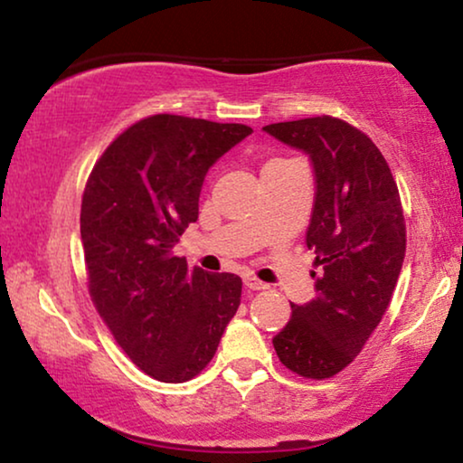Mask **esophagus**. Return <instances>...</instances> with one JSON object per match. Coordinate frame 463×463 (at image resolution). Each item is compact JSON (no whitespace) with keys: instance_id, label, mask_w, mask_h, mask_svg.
I'll use <instances>...</instances> for the list:
<instances>
[{"instance_id":"34e87169","label":"esophagus","mask_w":463,"mask_h":463,"mask_svg":"<svg viewBox=\"0 0 463 463\" xmlns=\"http://www.w3.org/2000/svg\"><path fill=\"white\" fill-rule=\"evenodd\" d=\"M244 284H246V288H250V290H265V288H269V284L257 280V278H252V276L244 278Z\"/></svg>"}]
</instances>
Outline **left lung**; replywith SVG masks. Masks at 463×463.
Instances as JSON below:
<instances>
[{
  "instance_id": "8db88e82",
  "label": "left lung",
  "mask_w": 463,
  "mask_h": 463,
  "mask_svg": "<svg viewBox=\"0 0 463 463\" xmlns=\"http://www.w3.org/2000/svg\"><path fill=\"white\" fill-rule=\"evenodd\" d=\"M299 149L314 168V208L306 232L316 252V299L290 303L274 339L280 363L325 379L345 369L382 322L401 276L407 232L390 166L364 132L337 118L263 126Z\"/></svg>"
}]
</instances>
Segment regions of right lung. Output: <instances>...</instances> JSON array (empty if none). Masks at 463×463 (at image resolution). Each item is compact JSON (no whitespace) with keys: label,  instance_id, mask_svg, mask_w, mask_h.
I'll list each match as a JSON object with an SVG mask.
<instances>
[{"label":"right lung","instance_id":"obj_1","mask_svg":"<svg viewBox=\"0 0 463 463\" xmlns=\"http://www.w3.org/2000/svg\"><path fill=\"white\" fill-rule=\"evenodd\" d=\"M252 128L151 116L122 132L88 179L80 232L88 287L119 347L157 382L183 383L217 352L242 280L175 255L198 221L208 170Z\"/></svg>","mask_w":463,"mask_h":463}]
</instances>
